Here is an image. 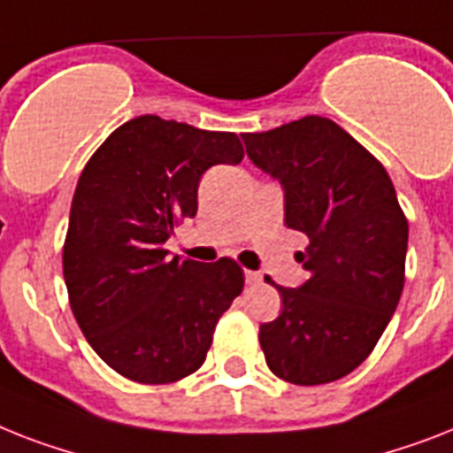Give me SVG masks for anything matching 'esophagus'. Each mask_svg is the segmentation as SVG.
<instances>
[{"label": "esophagus", "instance_id": "esophagus-1", "mask_svg": "<svg viewBox=\"0 0 453 453\" xmlns=\"http://www.w3.org/2000/svg\"><path fill=\"white\" fill-rule=\"evenodd\" d=\"M244 279H246V284H258V281H260V274H258V272L244 270Z\"/></svg>", "mask_w": 453, "mask_h": 453}]
</instances>
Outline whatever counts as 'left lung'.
<instances>
[{
    "mask_svg": "<svg viewBox=\"0 0 453 453\" xmlns=\"http://www.w3.org/2000/svg\"><path fill=\"white\" fill-rule=\"evenodd\" d=\"M246 156L281 183L284 223L310 237L297 258L310 279L277 286L281 314L260 326L279 380L328 384L363 363L405 286L407 227L386 169L321 116L242 134Z\"/></svg>",
    "mask_w": 453,
    "mask_h": 453,
    "instance_id": "1",
    "label": "left lung"
}]
</instances>
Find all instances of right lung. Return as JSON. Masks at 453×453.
I'll list each match as a JSON object with an SVG mask.
<instances>
[{
  "label": "right lung",
  "mask_w": 453,
  "mask_h": 453,
  "mask_svg": "<svg viewBox=\"0 0 453 453\" xmlns=\"http://www.w3.org/2000/svg\"><path fill=\"white\" fill-rule=\"evenodd\" d=\"M233 132L139 116L88 160L62 253L72 311L88 344L139 384H169L204 363L220 314L244 288L234 260L195 263L165 249L197 214V186L214 165H237Z\"/></svg>",
  "instance_id": "1"
}]
</instances>
